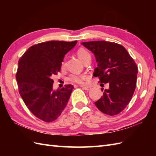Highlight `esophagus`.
Here are the masks:
<instances>
[{
    "label": "esophagus",
    "instance_id": "obj_1",
    "mask_svg": "<svg viewBox=\"0 0 156 156\" xmlns=\"http://www.w3.org/2000/svg\"><path fill=\"white\" fill-rule=\"evenodd\" d=\"M81 87L84 89L85 90H90L91 89V87H84V86H81Z\"/></svg>",
    "mask_w": 156,
    "mask_h": 156
}]
</instances>
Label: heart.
I'll use <instances>...</instances> for the list:
<instances>
[{"label": "heart", "mask_w": 156, "mask_h": 156, "mask_svg": "<svg viewBox=\"0 0 156 156\" xmlns=\"http://www.w3.org/2000/svg\"><path fill=\"white\" fill-rule=\"evenodd\" d=\"M78 56L79 59H80L82 62H84V60L89 56H90V54L85 49H80L78 51ZM62 64H64V63H62ZM87 76L84 74H71L69 77V80L73 82H76V83L82 84L83 83L84 81L87 79Z\"/></svg>", "instance_id": "b5f03b06"}]
</instances>
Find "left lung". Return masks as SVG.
<instances>
[{"label": "left lung", "instance_id": "obj_1", "mask_svg": "<svg viewBox=\"0 0 156 156\" xmlns=\"http://www.w3.org/2000/svg\"><path fill=\"white\" fill-rule=\"evenodd\" d=\"M95 56L97 67L93 76L99 82L108 83V89L101 88L103 95L94 102L103 113L115 115L127 107L133 97L137 83V66L123 46L114 42H82Z\"/></svg>", "mask_w": 156, "mask_h": 156}]
</instances>
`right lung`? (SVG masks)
I'll use <instances>...</instances> for the list:
<instances>
[{"instance_id":"obj_1","label":"right lung","mask_w":156,"mask_h":156,"mask_svg":"<svg viewBox=\"0 0 156 156\" xmlns=\"http://www.w3.org/2000/svg\"><path fill=\"white\" fill-rule=\"evenodd\" d=\"M77 44L50 41L29 48L19 59L16 74L19 94L29 110L45 122L55 120L67 105L74 87L54 90L51 76L60 71L65 55Z\"/></svg>"}]
</instances>
